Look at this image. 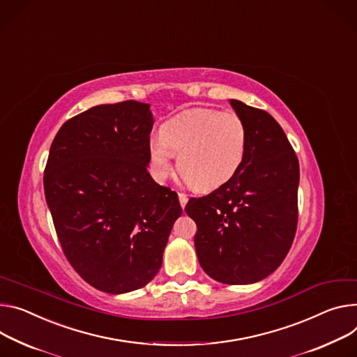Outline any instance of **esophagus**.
Returning <instances> with one entry per match:
<instances>
[{
  "label": "esophagus",
  "mask_w": 357,
  "mask_h": 357,
  "mask_svg": "<svg viewBox=\"0 0 357 357\" xmlns=\"http://www.w3.org/2000/svg\"><path fill=\"white\" fill-rule=\"evenodd\" d=\"M178 198H179L181 206H182V208H185V205H186V202H188V195H186V193L179 192V193H178Z\"/></svg>",
  "instance_id": "1"
}]
</instances>
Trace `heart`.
<instances>
[{"instance_id":"obj_1","label":"heart","mask_w":357,"mask_h":357,"mask_svg":"<svg viewBox=\"0 0 357 357\" xmlns=\"http://www.w3.org/2000/svg\"><path fill=\"white\" fill-rule=\"evenodd\" d=\"M248 151V129L235 112L195 108L175 115L149 141V158L158 178L174 171L199 192L213 190L241 169Z\"/></svg>"}]
</instances>
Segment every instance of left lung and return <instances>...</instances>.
I'll return each mask as SVG.
<instances>
[{
	"label": "left lung",
	"instance_id": "1",
	"mask_svg": "<svg viewBox=\"0 0 357 357\" xmlns=\"http://www.w3.org/2000/svg\"><path fill=\"white\" fill-rule=\"evenodd\" d=\"M248 129L241 169L185 212L195 220L202 269L226 284L269 276L286 257L298 228L299 160L282 126L266 111L231 100Z\"/></svg>",
	"mask_w": 357,
	"mask_h": 357
}]
</instances>
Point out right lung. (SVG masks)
<instances>
[{
	"instance_id": "add662e5",
	"label": "right lung",
	"mask_w": 357,
	"mask_h": 357,
	"mask_svg": "<svg viewBox=\"0 0 357 357\" xmlns=\"http://www.w3.org/2000/svg\"><path fill=\"white\" fill-rule=\"evenodd\" d=\"M149 105L92 107L63 123L44 172V189L63 255L91 286L126 294L162 265L178 193L148 172Z\"/></svg>"
}]
</instances>
